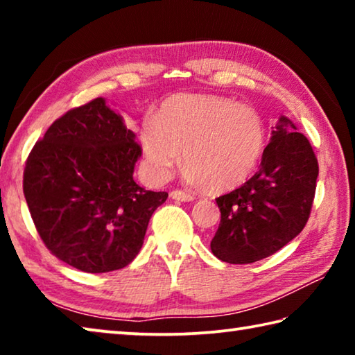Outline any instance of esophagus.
<instances>
[{
	"label": "esophagus",
	"mask_w": 355,
	"mask_h": 355,
	"mask_svg": "<svg viewBox=\"0 0 355 355\" xmlns=\"http://www.w3.org/2000/svg\"><path fill=\"white\" fill-rule=\"evenodd\" d=\"M171 197L173 200H178V202H192V200H194V196L186 194V192H183V191H172Z\"/></svg>",
	"instance_id": "esophagus-1"
}]
</instances>
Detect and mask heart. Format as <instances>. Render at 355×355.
<instances>
[{"label": "heart", "mask_w": 355, "mask_h": 355, "mask_svg": "<svg viewBox=\"0 0 355 355\" xmlns=\"http://www.w3.org/2000/svg\"><path fill=\"white\" fill-rule=\"evenodd\" d=\"M139 141L153 178H169L184 152L188 182L225 192L255 172L266 131L254 107L218 95L177 94L142 123Z\"/></svg>", "instance_id": "b5f03b06"}]
</instances>
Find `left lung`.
Segmentation results:
<instances>
[{"label":"left lung","instance_id":"left-lung-1","mask_svg":"<svg viewBox=\"0 0 355 355\" xmlns=\"http://www.w3.org/2000/svg\"><path fill=\"white\" fill-rule=\"evenodd\" d=\"M318 161L307 137L282 116L264 148L260 171L216 199L220 224L211 252L232 264L275 254L305 227L316 189Z\"/></svg>","mask_w":355,"mask_h":355}]
</instances>
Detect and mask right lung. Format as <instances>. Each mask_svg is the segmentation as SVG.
Wrapping results in <instances>:
<instances>
[{
    "label": "right lung",
    "instance_id": "right-lung-1",
    "mask_svg": "<svg viewBox=\"0 0 355 355\" xmlns=\"http://www.w3.org/2000/svg\"><path fill=\"white\" fill-rule=\"evenodd\" d=\"M141 155L135 131L101 97L46 130L28 156L23 192L53 255L91 274L135 260L150 218L167 199L135 182Z\"/></svg>",
    "mask_w": 355,
    "mask_h": 355
}]
</instances>
